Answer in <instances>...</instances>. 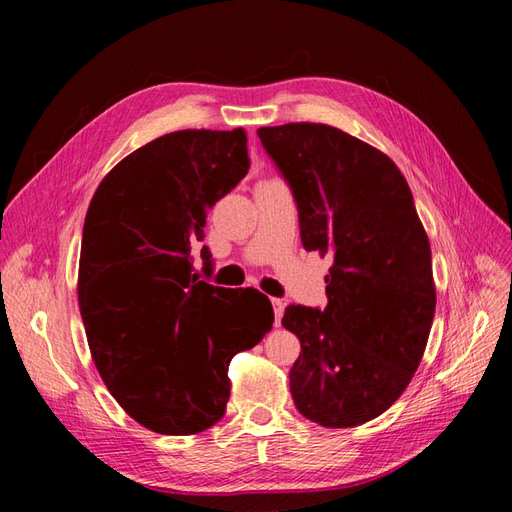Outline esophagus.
Here are the masks:
<instances>
[{
  "label": "esophagus",
  "mask_w": 512,
  "mask_h": 512,
  "mask_svg": "<svg viewBox=\"0 0 512 512\" xmlns=\"http://www.w3.org/2000/svg\"><path fill=\"white\" fill-rule=\"evenodd\" d=\"M273 303V312H275V327H280L282 322V316H284V309H286V303L282 299H271Z\"/></svg>",
  "instance_id": "obj_1"
}]
</instances>
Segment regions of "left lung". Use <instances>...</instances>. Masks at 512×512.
Segmentation results:
<instances>
[{
	"label": "left lung",
	"instance_id": "8db88e82",
	"mask_svg": "<svg viewBox=\"0 0 512 512\" xmlns=\"http://www.w3.org/2000/svg\"><path fill=\"white\" fill-rule=\"evenodd\" d=\"M258 136L299 207L307 252L331 254L329 305H288L299 337L297 410L322 427L363 425L406 391L436 314L431 247L395 162L333 126L284 123Z\"/></svg>",
	"mask_w": 512,
	"mask_h": 512
}]
</instances>
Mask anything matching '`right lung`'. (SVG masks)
I'll return each instance as SVG.
<instances>
[{
	"instance_id": "right-lung-1",
	"label": "right lung",
	"mask_w": 512,
	"mask_h": 512,
	"mask_svg": "<svg viewBox=\"0 0 512 512\" xmlns=\"http://www.w3.org/2000/svg\"><path fill=\"white\" fill-rule=\"evenodd\" d=\"M247 168L243 128L170 132L123 158L85 215L79 309L91 359L117 404L164 436L218 423L232 356L273 327L265 294L211 286L194 269L207 211ZM200 258L209 267L207 247Z\"/></svg>"
}]
</instances>
